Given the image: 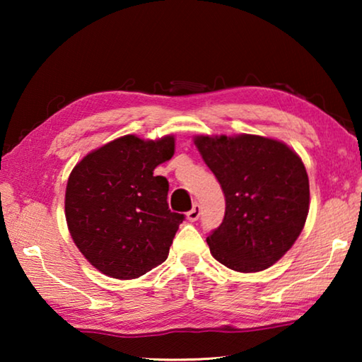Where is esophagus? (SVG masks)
Here are the masks:
<instances>
[{
	"mask_svg": "<svg viewBox=\"0 0 362 362\" xmlns=\"http://www.w3.org/2000/svg\"><path fill=\"white\" fill-rule=\"evenodd\" d=\"M199 214H201V211H199V204H198V203H194V204H193V209L187 214V218L189 220V222H196V220L199 218Z\"/></svg>",
	"mask_w": 362,
	"mask_h": 362,
	"instance_id": "34e87169",
	"label": "esophagus"
}]
</instances>
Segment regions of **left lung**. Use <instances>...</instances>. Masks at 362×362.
I'll return each instance as SVG.
<instances>
[{
	"label": "left lung",
	"instance_id": "1",
	"mask_svg": "<svg viewBox=\"0 0 362 362\" xmlns=\"http://www.w3.org/2000/svg\"><path fill=\"white\" fill-rule=\"evenodd\" d=\"M193 142L225 194V217L207 236L226 268L255 273L276 263L302 233L310 209L308 174L276 139L196 136Z\"/></svg>",
	"mask_w": 362,
	"mask_h": 362
}]
</instances>
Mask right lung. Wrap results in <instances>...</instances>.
Returning <instances> with one entry per match:
<instances>
[{
    "label": "right lung",
    "mask_w": 362,
    "mask_h": 362,
    "mask_svg": "<svg viewBox=\"0 0 362 362\" xmlns=\"http://www.w3.org/2000/svg\"><path fill=\"white\" fill-rule=\"evenodd\" d=\"M175 151L174 136L134 134L88 153L66 182L71 240L100 273L136 279L168 259L183 216L168 206L166 177L153 175Z\"/></svg>",
    "instance_id": "add662e5"
}]
</instances>
